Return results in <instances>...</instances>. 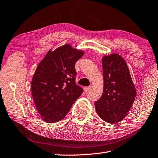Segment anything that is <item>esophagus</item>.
Segmentation results:
<instances>
[{"instance_id": "34e87169", "label": "esophagus", "mask_w": 158, "mask_h": 158, "mask_svg": "<svg viewBox=\"0 0 158 158\" xmlns=\"http://www.w3.org/2000/svg\"><path fill=\"white\" fill-rule=\"evenodd\" d=\"M91 89V86H89V87H84V91H90Z\"/></svg>"}]
</instances>
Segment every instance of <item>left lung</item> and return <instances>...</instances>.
I'll return each instance as SVG.
<instances>
[{"mask_svg": "<svg viewBox=\"0 0 158 158\" xmlns=\"http://www.w3.org/2000/svg\"><path fill=\"white\" fill-rule=\"evenodd\" d=\"M103 94L95 102L96 112L103 120L117 123L127 115L134 102L136 90L125 60L118 54L102 58Z\"/></svg>", "mask_w": 158, "mask_h": 158, "instance_id": "left-lung-1", "label": "left lung"}]
</instances>
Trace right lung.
<instances>
[{
	"label": "right lung",
	"mask_w": 158,
	"mask_h": 158,
	"mask_svg": "<svg viewBox=\"0 0 158 158\" xmlns=\"http://www.w3.org/2000/svg\"><path fill=\"white\" fill-rule=\"evenodd\" d=\"M83 53L69 44L49 51L36 68L31 81L35 107L46 123L61 120L83 89L76 83V62Z\"/></svg>",
	"instance_id": "1"
}]
</instances>
